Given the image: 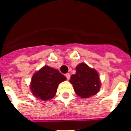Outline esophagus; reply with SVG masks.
<instances>
[{"mask_svg":"<svg viewBox=\"0 0 131 131\" xmlns=\"http://www.w3.org/2000/svg\"><path fill=\"white\" fill-rule=\"evenodd\" d=\"M66 77L67 79L69 80V79H70V74H69V73H66Z\"/></svg>","mask_w":131,"mask_h":131,"instance_id":"obj_1","label":"esophagus"}]
</instances>
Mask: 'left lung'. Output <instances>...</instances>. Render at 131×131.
I'll return each instance as SVG.
<instances>
[{"mask_svg": "<svg viewBox=\"0 0 131 131\" xmlns=\"http://www.w3.org/2000/svg\"><path fill=\"white\" fill-rule=\"evenodd\" d=\"M69 82L73 84L75 93L81 98L94 95L100 88L98 72L84 63L76 67V73L71 75Z\"/></svg>", "mask_w": 131, "mask_h": 131, "instance_id": "obj_1", "label": "left lung"}]
</instances>
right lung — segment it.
Masks as SVG:
<instances>
[{"label": "right lung", "instance_id": "add662e5", "mask_svg": "<svg viewBox=\"0 0 131 131\" xmlns=\"http://www.w3.org/2000/svg\"><path fill=\"white\" fill-rule=\"evenodd\" d=\"M66 77L57 69L45 66L32 77L31 90L37 98L42 100L51 99L55 96L58 86Z\"/></svg>", "mask_w": 131, "mask_h": 131}]
</instances>
